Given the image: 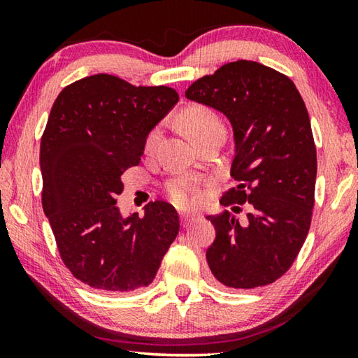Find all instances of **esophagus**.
Here are the masks:
<instances>
[{"label":"esophagus","instance_id":"34e87169","mask_svg":"<svg viewBox=\"0 0 358 358\" xmlns=\"http://www.w3.org/2000/svg\"><path fill=\"white\" fill-rule=\"evenodd\" d=\"M180 217H181V224H183V226H189L192 221H196V215H185V213H181Z\"/></svg>","mask_w":358,"mask_h":358}]
</instances>
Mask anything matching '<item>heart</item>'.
I'll use <instances>...</instances> for the list:
<instances>
[{
	"label": "heart",
	"instance_id": "heart-1",
	"mask_svg": "<svg viewBox=\"0 0 358 358\" xmlns=\"http://www.w3.org/2000/svg\"><path fill=\"white\" fill-rule=\"evenodd\" d=\"M185 126L189 134L196 138L197 136H201L202 132H205L213 126H222L221 120L217 115L211 110V108L197 106L189 108L185 113L183 117ZM161 136V129L159 126H156L155 129L150 131V134L147 136V141H145V148L147 150H153L155 145L159 141ZM167 192L169 197L172 199L173 203L180 205V207H189L197 199V192H196V181L191 178H177L172 180L171 183L167 185Z\"/></svg>",
	"mask_w": 358,
	"mask_h": 358
}]
</instances>
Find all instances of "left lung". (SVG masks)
Listing matches in <instances>:
<instances>
[{"label": "left lung", "instance_id": "left-lung-1", "mask_svg": "<svg viewBox=\"0 0 358 358\" xmlns=\"http://www.w3.org/2000/svg\"><path fill=\"white\" fill-rule=\"evenodd\" d=\"M185 96L232 124L230 175L237 186L221 203L250 208L245 226L229 211L207 217L216 230L207 250L211 273L232 289L275 282L294 264L311 226L317 156L305 102L287 76L248 59L199 78Z\"/></svg>", "mask_w": 358, "mask_h": 358}]
</instances>
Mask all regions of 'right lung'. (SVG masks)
<instances>
[{"label": "right lung", "mask_w": 358, "mask_h": 358, "mask_svg": "<svg viewBox=\"0 0 358 358\" xmlns=\"http://www.w3.org/2000/svg\"><path fill=\"white\" fill-rule=\"evenodd\" d=\"M178 102L169 87H134L96 74L58 94L41 138L42 208L64 265L104 292H132L153 282L177 238L171 203L145 205L123 216L121 175L137 166L150 131Z\"/></svg>", "instance_id": "add662e5"}]
</instances>
